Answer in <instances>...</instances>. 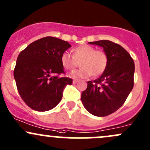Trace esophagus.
Returning a JSON list of instances; mask_svg holds the SVG:
<instances>
[{
  "mask_svg": "<svg viewBox=\"0 0 150 150\" xmlns=\"http://www.w3.org/2000/svg\"><path fill=\"white\" fill-rule=\"evenodd\" d=\"M77 82H78V81H77V80H73V83H74V84H76V83Z\"/></svg>",
  "mask_w": 150,
  "mask_h": 150,
  "instance_id": "34e87169",
  "label": "esophagus"
}]
</instances>
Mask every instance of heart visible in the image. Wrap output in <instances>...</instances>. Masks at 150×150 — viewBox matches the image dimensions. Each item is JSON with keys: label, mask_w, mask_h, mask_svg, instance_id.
<instances>
[{"label": "heart", "mask_w": 150, "mask_h": 150, "mask_svg": "<svg viewBox=\"0 0 150 150\" xmlns=\"http://www.w3.org/2000/svg\"><path fill=\"white\" fill-rule=\"evenodd\" d=\"M74 55L64 52L61 62L64 69L74 70L80 63L81 68L71 74L74 79L88 78L90 76H98L102 74L108 65V56L103 50H96L87 44L81 45L74 49Z\"/></svg>", "instance_id": "heart-1"}]
</instances>
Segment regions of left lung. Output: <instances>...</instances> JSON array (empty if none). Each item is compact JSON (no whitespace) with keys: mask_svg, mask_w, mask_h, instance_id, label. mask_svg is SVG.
I'll return each mask as SVG.
<instances>
[{"mask_svg":"<svg viewBox=\"0 0 150 150\" xmlns=\"http://www.w3.org/2000/svg\"><path fill=\"white\" fill-rule=\"evenodd\" d=\"M103 48L108 65L99 78L87 82L81 93L85 109L96 117H106L122 107L134 86V62L122 46L109 40L89 42Z\"/></svg>","mask_w":150,"mask_h":150,"instance_id":"left-lung-1","label":"left lung"}]
</instances>
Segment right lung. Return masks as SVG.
<instances>
[{
  "mask_svg": "<svg viewBox=\"0 0 150 150\" xmlns=\"http://www.w3.org/2000/svg\"><path fill=\"white\" fill-rule=\"evenodd\" d=\"M67 41L55 37L40 38L19 54L13 71L21 97L38 112L53 109L60 102L63 91L73 80L59 76L65 74L61 57L71 47Z\"/></svg>",
  "mask_w": 150,
  "mask_h": 150,
  "instance_id": "obj_1",
  "label": "right lung"
}]
</instances>
